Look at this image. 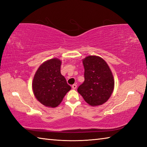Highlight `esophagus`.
<instances>
[{"label":"esophagus","mask_w":147,"mask_h":147,"mask_svg":"<svg viewBox=\"0 0 147 147\" xmlns=\"http://www.w3.org/2000/svg\"><path fill=\"white\" fill-rule=\"evenodd\" d=\"M76 87H77V85H76V84H74V85H72V88L73 89H76Z\"/></svg>","instance_id":"obj_1"}]
</instances>
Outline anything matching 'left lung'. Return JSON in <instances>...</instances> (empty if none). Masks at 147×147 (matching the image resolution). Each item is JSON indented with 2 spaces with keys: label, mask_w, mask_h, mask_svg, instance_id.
<instances>
[{
  "label": "left lung",
  "mask_w": 147,
  "mask_h": 147,
  "mask_svg": "<svg viewBox=\"0 0 147 147\" xmlns=\"http://www.w3.org/2000/svg\"><path fill=\"white\" fill-rule=\"evenodd\" d=\"M85 81L78 92L88 105L95 107L104 104L110 98L114 88L112 71L99 56L88 55L83 59Z\"/></svg>",
  "instance_id": "1"
}]
</instances>
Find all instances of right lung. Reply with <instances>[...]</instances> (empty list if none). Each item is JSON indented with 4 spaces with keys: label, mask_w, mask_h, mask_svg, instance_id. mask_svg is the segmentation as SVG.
<instances>
[{
    "label": "right lung",
    "mask_w": 147,
    "mask_h": 147,
    "mask_svg": "<svg viewBox=\"0 0 147 147\" xmlns=\"http://www.w3.org/2000/svg\"><path fill=\"white\" fill-rule=\"evenodd\" d=\"M61 64L62 61L57 58L46 61L40 65L33 77L34 95L46 107H57L71 89L61 73Z\"/></svg>",
    "instance_id": "1"
}]
</instances>
